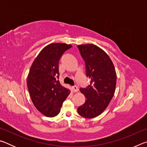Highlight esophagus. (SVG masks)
Here are the masks:
<instances>
[{
	"label": "esophagus",
	"instance_id": "esophagus-1",
	"mask_svg": "<svg viewBox=\"0 0 147 147\" xmlns=\"http://www.w3.org/2000/svg\"><path fill=\"white\" fill-rule=\"evenodd\" d=\"M71 89H72V90H73V91H74V92H77V91H78V87H77L76 86H72Z\"/></svg>",
	"mask_w": 147,
	"mask_h": 147
}]
</instances>
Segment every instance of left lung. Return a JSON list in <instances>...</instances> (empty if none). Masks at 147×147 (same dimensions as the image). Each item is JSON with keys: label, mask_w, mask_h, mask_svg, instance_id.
Returning a JSON list of instances; mask_svg holds the SVG:
<instances>
[{"label": "left lung", "mask_w": 147, "mask_h": 147, "mask_svg": "<svg viewBox=\"0 0 147 147\" xmlns=\"http://www.w3.org/2000/svg\"><path fill=\"white\" fill-rule=\"evenodd\" d=\"M86 64V76L90 84L80 90L86 102L77 110L85 118H94L105 110L115 93L117 75L113 63L103 50L92 44L78 45Z\"/></svg>", "instance_id": "left-lung-1"}]
</instances>
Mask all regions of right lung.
Returning <instances> with one entry per match:
<instances>
[{
	"mask_svg": "<svg viewBox=\"0 0 147 147\" xmlns=\"http://www.w3.org/2000/svg\"><path fill=\"white\" fill-rule=\"evenodd\" d=\"M72 45L51 43L35 59L27 78V87L34 105L45 116L53 117L60 111L62 104L70 93L59 79V61Z\"/></svg>",
	"mask_w": 147,
	"mask_h": 147,
	"instance_id": "obj_1",
	"label": "right lung"
}]
</instances>
